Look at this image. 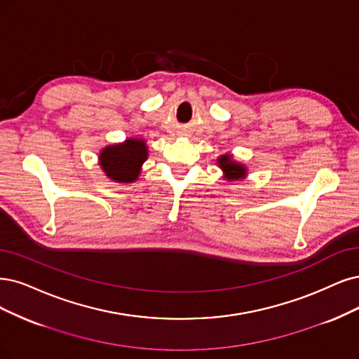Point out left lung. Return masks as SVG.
<instances>
[{
  "instance_id": "8db88e82",
  "label": "left lung",
  "mask_w": 359,
  "mask_h": 359,
  "mask_svg": "<svg viewBox=\"0 0 359 359\" xmlns=\"http://www.w3.org/2000/svg\"><path fill=\"white\" fill-rule=\"evenodd\" d=\"M217 167L223 171V179L228 182H241L247 177L248 170L243 163L233 159V155L226 152L217 158Z\"/></svg>"
}]
</instances>
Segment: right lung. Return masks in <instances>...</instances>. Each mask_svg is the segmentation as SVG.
Listing matches in <instances>:
<instances>
[{
  "label": "right lung",
  "instance_id": "right-lung-1",
  "mask_svg": "<svg viewBox=\"0 0 359 359\" xmlns=\"http://www.w3.org/2000/svg\"><path fill=\"white\" fill-rule=\"evenodd\" d=\"M149 151L144 139L128 137L121 143L104 146L99 152V165L104 176L115 183H133L142 172Z\"/></svg>",
  "mask_w": 359,
  "mask_h": 359
}]
</instances>
